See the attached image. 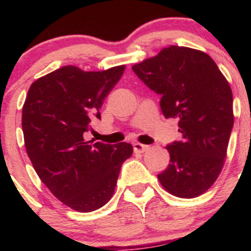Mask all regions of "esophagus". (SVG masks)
<instances>
[{
  "label": "esophagus",
  "instance_id": "esophagus-1",
  "mask_svg": "<svg viewBox=\"0 0 251 251\" xmlns=\"http://www.w3.org/2000/svg\"><path fill=\"white\" fill-rule=\"evenodd\" d=\"M133 149H135V151H138V153H143V151H148L149 146L142 143H133Z\"/></svg>",
  "mask_w": 251,
  "mask_h": 251
}]
</instances>
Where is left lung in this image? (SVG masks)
Wrapping results in <instances>:
<instances>
[{"mask_svg": "<svg viewBox=\"0 0 251 251\" xmlns=\"http://www.w3.org/2000/svg\"><path fill=\"white\" fill-rule=\"evenodd\" d=\"M132 70L161 96L164 116L178 119L182 141L166 146L170 164L159 182L178 198L201 196L217 179L227 155L234 123L228 81L209 54L189 47L163 48Z\"/></svg>", "mask_w": 251, "mask_h": 251, "instance_id": "left-lung-1", "label": "left lung"}]
</instances>
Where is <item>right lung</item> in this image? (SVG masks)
<instances>
[{
  "instance_id": "obj_1",
  "label": "right lung",
  "mask_w": 251,
  "mask_h": 251,
  "mask_svg": "<svg viewBox=\"0 0 251 251\" xmlns=\"http://www.w3.org/2000/svg\"><path fill=\"white\" fill-rule=\"evenodd\" d=\"M125 65L103 72L62 67L37 78L23 105L26 153L40 179L63 204L78 212L105 205L115 191L120 168L132 155L130 143L83 140L91 118L100 119L103 100Z\"/></svg>"
}]
</instances>
